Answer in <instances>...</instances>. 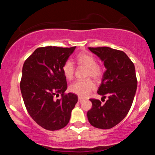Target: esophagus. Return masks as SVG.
I'll list each match as a JSON object with an SVG mask.
<instances>
[{
  "mask_svg": "<svg viewBox=\"0 0 155 155\" xmlns=\"http://www.w3.org/2000/svg\"><path fill=\"white\" fill-rule=\"evenodd\" d=\"M83 101V99L81 98V97H79V98H78V101H79V102L80 103V102H81V101Z\"/></svg>",
  "mask_w": 155,
  "mask_h": 155,
  "instance_id": "esophagus-1",
  "label": "esophagus"
}]
</instances>
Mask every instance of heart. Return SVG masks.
Listing matches in <instances>:
<instances>
[{"instance_id":"1","label":"heart","mask_w":155,"mask_h":155,"mask_svg":"<svg viewBox=\"0 0 155 155\" xmlns=\"http://www.w3.org/2000/svg\"><path fill=\"white\" fill-rule=\"evenodd\" d=\"M76 60L79 66L87 68L86 75H85L86 77H92L96 80L100 79L102 77V67L96 63L95 58L92 54L87 53H81L76 56ZM62 71L66 79H73L75 72V68L71 60H68L63 63L62 66ZM95 83L90 79L78 80L74 81L69 87L71 92L81 97H87L92 90H95Z\"/></svg>"}]
</instances>
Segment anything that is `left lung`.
I'll return each instance as SVG.
<instances>
[{
    "mask_svg": "<svg viewBox=\"0 0 155 155\" xmlns=\"http://www.w3.org/2000/svg\"><path fill=\"white\" fill-rule=\"evenodd\" d=\"M89 49L104 62L106 71L97 93L103 99L108 97L104 104L97 99H90L91 109L87 118L93 127L110 129L127 116L132 106L137 89L134 64L124 51L110 47H89Z\"/></svg>",
    "mask_w": 155,
    "mask_h": 155,
    "instance_id": "8db88e82",
    "label": "left lung"
}]
</instances>
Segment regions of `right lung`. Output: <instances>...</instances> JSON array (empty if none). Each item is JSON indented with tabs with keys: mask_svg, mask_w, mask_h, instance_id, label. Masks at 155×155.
<instances>
[{
	"mask_svg": "<svg viewBox=\"0 0 155 155\" xmlns=\"http://www.w3.org/2000/svg\"><path fill=\"white\" fill-rule=\"evenodd\" d=\"M76 47H39L25 61L20 90L27 111L38 125L48 130L63 128L69 122L77 95L65 94L63 63ZM61 95V98L54 97Z\"/></svg>",
	"mask_w": 155,
	"mask_h": 155,
	"instance_id": "right-lung-1",
	"label": "right lung"
}]
</instances>
